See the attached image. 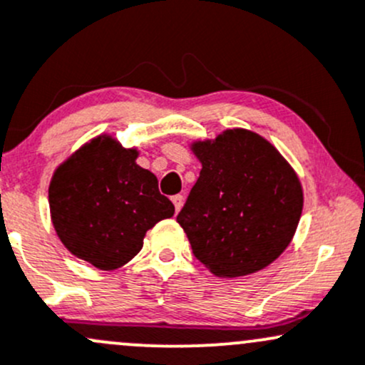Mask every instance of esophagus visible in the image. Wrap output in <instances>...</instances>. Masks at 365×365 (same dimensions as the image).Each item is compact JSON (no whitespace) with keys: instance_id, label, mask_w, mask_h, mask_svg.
Segmentation results:
<instances>
[{"instance_id":"obj_1","label":"esophagus","mask_w":365,"mask_h":365,"mask_svg":"<svg viewBox=\"0 0 365 365\" xmlns=\"http://www.w3.org/2000/svg\"><path fill=\"white\" fill-rule=\"evenodd\" d=\"M171 201H173V204H175V211L178 213V211L182 210V206H183V195L176 194V195H173V197H171Z\"/></svg>"}]
</instances>
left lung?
I'll use <instances>...</instances> for the list:
<instances>
[{"label": "left lung", "instance_id": "8db88e82", "mask_svg": "<svg viewBox=\"0 0 365 365\" xmlns=\"http://www.w3.org/2000/svg\"><path fill=\"white\" fill-rule=\"evenodd\" d=\"M202 170L176 222L192 253L218 277L270 265L289 246L303 210L293 168L253 131L227 130L192 147Z\"/></svg>", "mask_w": 365, "mask_h": 365}]
</instances>
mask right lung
Wrapping results in <instances>:
<instances>
[{"label":"right lung","mask_w":365,"mask_h":365,"mask_svg":"<svg viewBox=\"0 0 365 365\" xmlns=\"http://www.w3.org/2000/svg\"><path fill=\"white\" fill-rule=\"evenodd\" d=\"M137 155L110 137H97L51 178L50 213L60 241L100 270L130 262L145 232L175 213L155 175L135 163Z\"/></svg>","instance_id":"add662e5"}]
</instances>
